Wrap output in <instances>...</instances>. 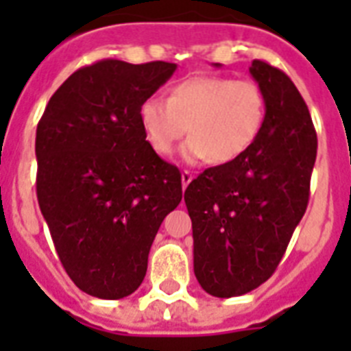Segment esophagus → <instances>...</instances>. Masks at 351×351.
Masks as SVG:
<instances>
[{
  "mask_svg": "<svg viewBox=\"0 0 351 351\" xmlns=\"http://www.w3.org/2000/svg\"><path fill=\"white\" fill-rule=\"evenodd\" d=\"M191 180H193V173H189V171H182V186H184V189L191 184Z\"/></svg>",
  "mask_w": 351,
  "mask_h": 351,
  "instance_id": "1",
  "label": "esophagus"
}]
</instances>
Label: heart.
<instances>
[{
  "mask_svg": "<svg viewBox=\"0 0 351 351\" xmlns=\"http://www.w3.org/2000/svg\"><path fill=\"white\" fill-rule=\"evenodd\" d=\"M266 117V96L253 80L197 76L175 85L167 100L147 98L140 123L151 147L162 156L175 151L187 131V160L211 158L230 164L258 136Z\"/></svg>",
  "mask_w": 351,
  "mask_h": 351,
  "instance_id": "obj_1",
  "label": "heart"
}]
</instances>
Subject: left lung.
Listing matches in <instances>:
<instances>
[{
  "label": "left lung",
  "instance_id": "1",
  "mask_svg": "<svg viewBox=\"0 0 351 351\" xmlns=\"http://www.w3.org/2000/svg\"><path fill=\"white\" fill-rule=\"evenodd\" d=\"M250 73L266 96L258 136L240 158L206 169L184 193L195 277L220 299L250 293L277 269L308 208L317 158L315 129L293 82L261 60Z\"/></svg>",
  "mask_w": 351,
  "mask_h": 351
}]
</instances>
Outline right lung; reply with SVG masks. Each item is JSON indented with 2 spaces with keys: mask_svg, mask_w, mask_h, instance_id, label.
I'll return each mask as SVG.
<instances>
[{
  "mask_svg": "<svg viewBox=\"0 0 351 351\" xmlns=\"http://www.w3.org/2000/svg\"><path fill=\"white\" fill-rule=\"evenodd\" d=\"M176 71L101 60L52 95L36 129V193L65 271L82 291H136L165 215L182 200L178 167L145 140L140 107Z\"/></svg>",
  "mask_w": 351,
  "mask_h": 351,
  "instance_id": "add662e5",
  "label": "right lung"
}]
</instances>
